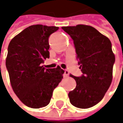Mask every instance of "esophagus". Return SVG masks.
<instances>
[{
    "label": "esophagus",
    "instance_id": "1",
    "mask_svg": "<svg viewBox=\"0 0 123 123\" xmlns=\"http://www.w3.org/2000/svg\"><path fill=\"white\" fill-rule=\"evenodd\" d=\"M68 75H69V71L67 70H65L64 71L63 77H64V78H67V77H68Z\"/></svg>",
    "mask_w": 123,
    "mask_h": 123
}]
</instances>
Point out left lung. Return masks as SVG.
<instances>
[{"label":"left lung","mask_w":123,"mask_h":123,"mask_svg":"<svg viewBox=\"0 0 123 123\" xmlns=\"http://www.w3.org/2000/svg\"><path fill=\"white\" fill-rule=\"evenodd\" d=\"M62 28L73 40L80 68L83 75L75 77V88L69 92L70 103L78 108H89L104 97L112 80L115 55L109 38L86 25Z\"/></svg>","instance_id":"obj_1"}]
</instances>
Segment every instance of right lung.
<instances>
[{
    "label": "right lung",
    "instance_id": "right-lung-1",
    "mask_svg": "<svg viewBox=\"0 0 123 123\" xmlns=\"http://www.w3.org/2000/svg\"><path fill=\"white\" fill-rule=\"evenodd\" d=\"M58 27L31 25L11 40L6 65L13 92L31 108L48 105L54 89L61 83L64 70L58 66L45 69L42 64L49 58L48 37Z\"/></svg>",
    "mask_w": 123,
    "mask_h": 123
}]
</instances>
